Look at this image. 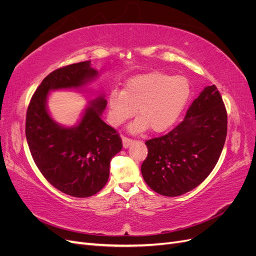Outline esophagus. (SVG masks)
Wrapping results in <instances>:
<instances>
[{"instance_id": "34e87169", "label": "esophagus", "mask_w": 256, "mask_h": 256, "mask_svg": "<svg viewBox=\"0 0 256 256\" xmlns=\"http://www.w3.org/2000/svg\"><path fill=\"white\" fill-rule=\"evenodd\" d=\"M122 146L125 147V148H127V147H129L131 144L134 142V140H132V138H129L127 136H122Z\"/></svg>"}]
</instances>
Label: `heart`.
I'll return each mask as SVG.
<instances>
[{
    "instance_id": "b5f03b06",
    "label": "heart",
    "mask_w": 256,
    "mask_h": 256,
    "mask_svg": "<svg viewBox=\"0 0 256 256\" xmlns=\"http://www.w3.org/2000/svg\"><path fill=\"white\" fill-rule=\"evenodd\" d=\"M190 83L182 76L150 72L130 79L122 92L113 90L108 99L110 122L120 126L136 114L129 129L141 132L150 128L162 132L171 127L190 97Z\"/></svg>"
}]
</instances>
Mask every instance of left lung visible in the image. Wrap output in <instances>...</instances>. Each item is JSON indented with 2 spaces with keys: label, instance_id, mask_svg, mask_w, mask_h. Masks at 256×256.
<instances>
[{
  "label": "left lung",
  "instance_id": "8db88e82",
  "mask_svg": "<svg viewBox=\"0 0 256 256\" xmlns=\"http://www.w3.org/2000/svg\"><path fill=\"white\" fill-rule=\"evenodd\" d=\"M228 134V113L216 85L193 100L182 122L168 134L152 138L141 172L150 188L178 196L194 189L212 173Z\"/></svg>",
  "mask_w": 256,
  "mask_h": 256
}]
</instances>
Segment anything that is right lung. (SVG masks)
I'll return each mask as SVG.
<instances>
[{"label":"right lung","mask_w":256,"mask_h":256,"mask_svg":"<svg viewBox=\"0 0 256 256\" xmlns=\"http://www.w3.org/2000/svg\"><path fill=\"white\" fill-rule=\"evenodd\" d=\"M97 76L90 62L60 67L37 88L26 111V136L35 164L53 187L74 198H88L109 180L112 157L122 143L100 115L106 106L102 96L90 102L78 126L62 127L47 111L51 90L78 88Z\"/></svg>","instance_id":"add662e5"}]
</instances>
